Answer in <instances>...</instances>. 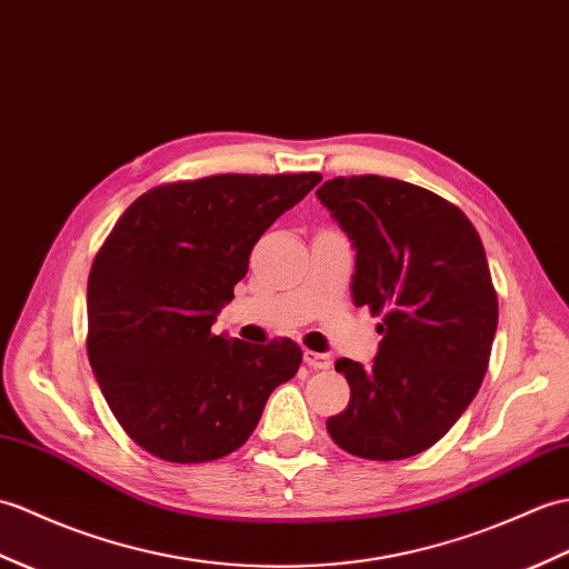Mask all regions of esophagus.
<instances>
[{
	"label": "esophagus",
	"mask_w": 569,
	"mask_h": 569,
	"mask_svg": "<svg viewBox=\"0 0 569 569\" xmlns=\"http://www.w3.org/2000/svg\"><path fill=\"white\" fill-rule=\"evenodd\" d=\"M302 359L310 368H317V371H327L329 366H332V359H329L327 353H317V351H306L302 353Z\"/></svg>",
	"instance_id": "obj_1"
}]
</instances>
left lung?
Here are the masks:
<instances>
[{"instance_id": "obj_1", "label": "left lung", "mask_w": 569, "mask_h": 569, "mask_svg": "<svg viewBox=\"0 0 569 569\" xmlns=\"http://www.w3.org/2000/svg\"><path fill=\"white\" fill-rule=\"evenodd\" d=\"M356 249L353 302L382 312L371 366L339 359L351 400L327 419L347 453L402 460L427 451L480 390L497 332V293L466 213L388 177H337L317 191Z\"/></svg>"}]
</instances>
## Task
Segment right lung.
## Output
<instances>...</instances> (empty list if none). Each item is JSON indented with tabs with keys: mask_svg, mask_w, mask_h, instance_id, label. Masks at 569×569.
Segmentation results:
<instances>
[{
	"mask_svg": "<svg viewBox=\"0 0 569 569\" xmlns=\"http://www.w3.org/2000/svg\"><path fill=\"white\" fill-rule=\"evenodd\" d=\"M320 174H218L142 193L94 257L87 353L118 425L169 463H206L257 429L300 368L290 339L213 335L259 237Z\"/></svg>",
	"mask_w": 569,
	"mask_h": 569,
	"instance_id": "obj_1",
	"label": "right lung"
}]
</instances>
